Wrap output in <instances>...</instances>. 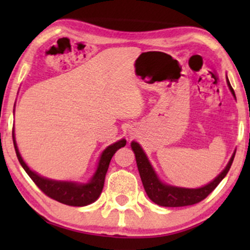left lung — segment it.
Masks as SVG:
<instances>
[{
  "label": "left lung",
  "mask_w": 250,
  "mask_h": 250,
  "mask_svg": "<svg viewBox=\"0 0 250 250\" xmlns=\"http://www.w3.org/2000/svg\"><path fill=\"white\" fill-rule=\"evenodd\" d=\"M228 85L230 87V91L235 98L234 91L232 88L230 82L229 80ZM131 146L133 151L135 153V159H136V165H138V169L141 176V181L143 187L148 197L151 199L153 203L159 205V206L164 207H182V206H190V205H194L200 203L201 200H204L208 194L211 193L214 191L222 180L224 179L227 175L230 167L233 163L235 152L232 155L230 162L228 163V165L225 168L222 170V173L217 177H215V180L211 181L210 183H208L207 186L198 188V189H187V188H179V187H173L168 186V184L163 183L162 181L158 179L157 174L153 170L151 164L149 163L148 158H146L145 151H143L141 146L138 142L133 141L131 143Z\"/></svg>",
  "instance_id": "obj_1"
}]
</instances>
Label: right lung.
I'll return each mask as SVG.
<instances>
[{
	"label": "right lung",
	"mask_w": 250,
	"mask_h": 250,
	"mask_svg": "<svg viewBox=\"0 0 250 250\" xmlns=\"http://www.w3.org/2000/svg\"><path fill=\"white\" fill-rule=\"evenodd\" d=\"M12 139H13V146H15L17 157L20 165L22 166V168L26 170V173L28 174L30 179L34 181V183L46 194L47 197L52 198V199L59 201L61 204L68 205V206H75V207H82L86 206L94 203L98 199L102 192L104 184V177L105 173H107L109 164L112 156L115 155V152L118 149H121L122 146H125L126 140L122 139L119 141L115 142L114 145H110L107 146L102 152L99 160L98 168L95 170L94 175L90 180V182L82 184L76 182H69V181H56V180H50L46 177H43L39 175V174L33 172L28 166L26 165V163L23 162L21 156H20L18 146H17L16 139H15V131L12 129Z\"/></svg>",
	"instance_id": "right-lung-1"
}]
</instances>
